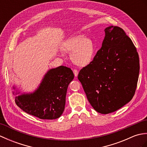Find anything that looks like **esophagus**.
I'll list each match as a JSON object with an SVG mask.
<instances>
[{
    "label": "esophagus",
    "mask_w": 147,
    "mask_h": 147,
    "mask_svg": "<svg viewBox=\"0 0 147 147\" xmlns=\"http://www.w3.org/2000/svg\"><path fill=\"white\" fill-rule=\"evenodd\" d=\"M73 73H74V76H75V77H77L78 74V71L76 69H74Z\"/></svg>",
    "instance_id": "obj_1"
}]
</instances>
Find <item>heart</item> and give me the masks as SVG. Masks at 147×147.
<instances>
[{
  "label": "heart",
  "instance_id": "1",
  "mask_svg": "<svg viewBox=\"0 0 147 147\" xmlns=\"http://www.w3.org/2000/svg\"><path fill=\"white\" fill-rule=\"evenodd\" d=\"M63 49L72 53V61L80 67H85L91 63L96 52L92 40L82 35L72 36L67 40L63 43Z\"/></svg>",
  "mask_w": 147,
  "mask_h": 147
}]
</instances>
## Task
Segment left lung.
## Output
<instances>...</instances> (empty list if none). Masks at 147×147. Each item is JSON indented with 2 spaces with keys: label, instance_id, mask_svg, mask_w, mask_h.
<instances>
[{
  "label": "left lung",
  "instance_id": "8db88e82",
  "mask_svg": "<svg viewBox=\"0 0 147 147\" xmlns=\"http://www.w3.org/2000/svg\"><path fill=\"white\" fill-rule=\"evenodd\" d=\"M102 47L78 78L95 110L107 114L131 101L140 72L139 56L132 40L120 27L105 29Z\"/></svg>",
  "mask_w": 147,
  "mask_h": 147
}]
</instances>
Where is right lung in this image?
<instances>
[{"label":"right lung","mask_w":147,"mask_h":147,"mask_svg":"<svg viewBox=\"0 0 147 147\" xmlns=\"http://www.w3.org/2000/svg\"><path fill=\"white\" fill-rule=\"evenodd\" d=\"M73 79L70 68L61 65L51 69L33 93L16 96V104L26 113L42 119H57L64 111L67 87Z\"/></svg>","instance_id":"1"}]
</instances>
